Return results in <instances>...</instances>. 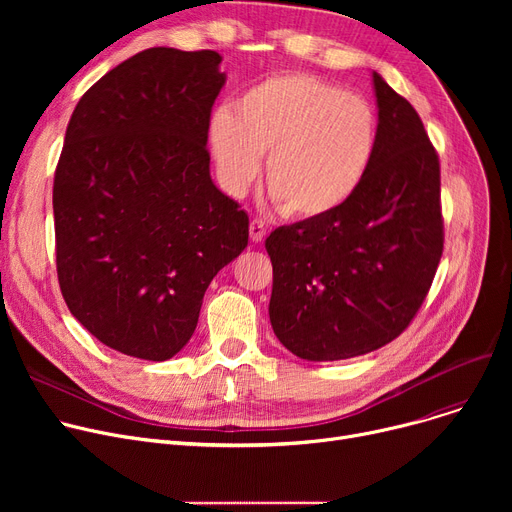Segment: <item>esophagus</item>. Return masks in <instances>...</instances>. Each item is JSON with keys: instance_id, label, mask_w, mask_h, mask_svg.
<instances>
[{"instance_id": "34e87169", "label": "esophagus", "mask_w": 512, "mask_h": 512, "mask_svg": "<svg viewBox=\"0 0 512 512\" xmlns=\"http://www.w3.org/2000/svg\"><path fill=\"white\" fill-rule=\"evenodd\" d=\"M265 222L263 220H259V218H255L253 222H251V226H249V232H251V240L253 242H261L263 238H265Z\"/></svg>"}]
</instances>
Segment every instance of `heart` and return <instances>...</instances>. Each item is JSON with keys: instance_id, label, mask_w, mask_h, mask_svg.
I'll use <instances>...</instances> for the list:
<instances>
[{"instance_id": "b5f03b06", "label": "heart", "mask_w": 512, "mask_h": 512, "mask_svg": "<svg viewBox=\"0 0 512 512\" xmlns=\"http://www.w3.org/2000/svg\"><path fill=\"white\" fill-rule=\"evenodd\" d=\"M375 107L313 74H278L242 93L209 120L218 176L247 191L265 161V186L284 213L321 220L351 203L380 151Z\"/></svg>"}]
</instances>
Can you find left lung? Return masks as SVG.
I'll use <instances>...</instances> for the list:
<instances>
[{
    "instance_id": "8db88e82",
    "label": "left lung",
    "mask_w": 512,
    "mask_h": 512,
    "mask_svg": "<svg viewBox=\"0 0 512 512\" xmlns=\"http://www.w3.org/2000/svg\"><path fill=\"white\" fill-rule=\"evenodd\" d=\"M380 151L351 203L265 238L270 321L307 361L378 351L409 328L444 251L440 159L415 107L373 72Z\"/></svg>"
}]
</instances>
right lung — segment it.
<instances>
[{
    "mask_svg": "<svg viewBox=\"0 0 512 512\" xmlns=\"http://www.w3.org/2000/svg\"><path fill=\"white\" fill-rule=\"evenodd\" d=\"M220 62L211 49H145L101 76L66 128L53 178L62 297L128 357L172 359L249 242V215L209 176Z\"/></svg>",
    "mask_w": 512,
    "mask_h": 512,
    "instance_id": "obj_1",
    "label": "right lung"
}]
</instances>
